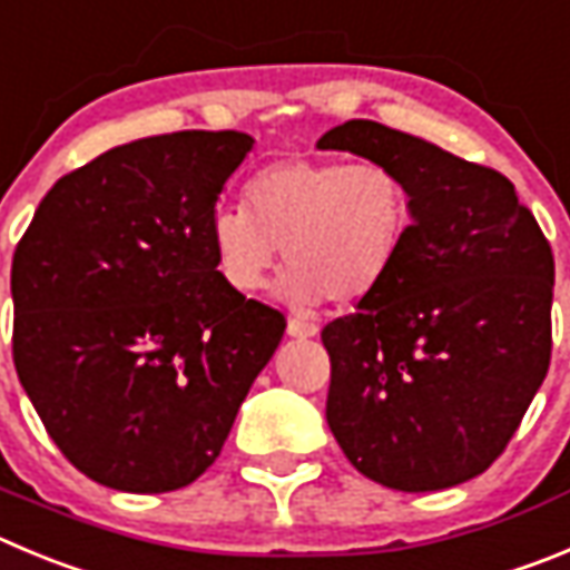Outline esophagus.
Listing matches in <instances>:
<instances>
[{
	"label": "esophagus",
	"instance_id": "34e87169",
	"mask_svg": "<svg viewBox=\"0 0 570 570\" xmlns=\"http://www.w3.org/2000/svg\"><path fill=\"white\" fill-rule=\"evenodd\" d=\"M286 332H289L292 337L306 340V337H315L317 326L309 321H301V317H289V321H286Z\"/></svg>",
	"mask_w": 570,
	"mask_h": 570
}]
</instances>
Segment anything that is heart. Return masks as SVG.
I'll list each match as a JSON object with an SVG mask.
<instances>
[{
	"mask_svg": "<svg viewBox=\"0 0 570 570\" xmlns=\"http://www.w3.org/2000/svg\"><path fill=\"white\" fill-rule=\"evenodd\" d=\"M244 205L216 207L207 222L222 281L238 295L261 289L284 247L281 295L297 306L374 295L413 219L405 179L376 159H275L247 179Z\"/></svg>",
	"mask_w": 570,
	"mask_h": 570,
	"instance_id": "obj_1",
	"label": "heart"
}]
</instances>
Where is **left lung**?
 Returning <instances> with one entry per match:
<instances>
[{
	"mask_svg": "<svg viewBox=\"0 0 570 570\" xmlns=\"http://www.w3.org/2000/svg\"><path fill=\"white\" fill-rule=\"evenodd\" d=\"M317 148L391 165L413 222L391 278L321 332L326 422L345 459L399 492L481 475L551 363L554 255L501 171L374 120Z\"/></svg>",
	"mask_w": 570,
	"mask_h": 570,
	"instance_id": "left-lung-1",
	"label": "left lung"
}]
</instances>
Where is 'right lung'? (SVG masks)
<instances>
[{
	"label": "right lung",
	"instance_id": "right-lung-1",
	"mask_svg": "<svg viewBox=\"0 0 570 570\" xmlns=\"http://www.w3.org/2000/svg\"><path fill=\"white\" fill-rule=\"evenodd\" d=\"M253 137L174 131L58 179L16 244L13 363L69 464L174 492L219 459L286 317L222 281L207 222Z\"/></svg>",
	"mask_w": 570,
	"mask_h": 570
}]
</instances>
